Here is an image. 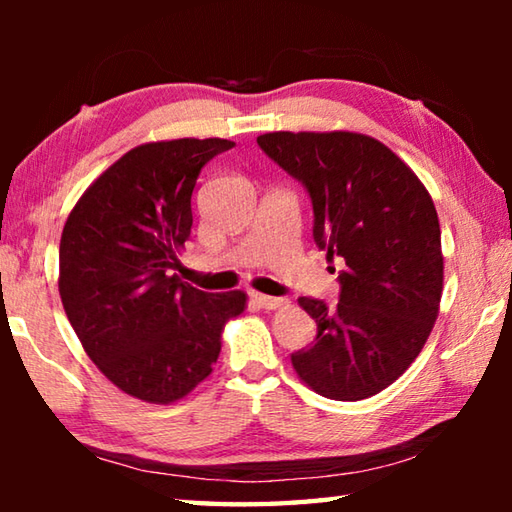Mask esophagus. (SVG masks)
I'll return each instance as SVG.
<instances>
[{
    "instance_id": "34e87169",
    "label": "esophagus",
    "mask_w": 512,
    "mask_h": 512,
    "mask_svg": "<svg viewBox=\"0 0 512 512\" xmlns=\"http://www.w3.org/2000/svg\"><path fill=\"white\" fill-rule=\"evenodd\" d=\"M250 300H253V305L262 307V309H277V307H284L289 305L284 298H273V296H264V293H250Z\"/></svg>"
}]
</instances>
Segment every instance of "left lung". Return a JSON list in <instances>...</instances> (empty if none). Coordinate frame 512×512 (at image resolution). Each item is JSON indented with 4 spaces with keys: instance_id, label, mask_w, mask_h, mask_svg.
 Wrapping results in <instances>:
<instances>
[{
    "instance_id": "1",
    "label": "left lung",
    "mask_w": 512,
    "mask_h": 512,
    "mask_svg": "<svg viewBox=\"0 0 512 512\" xmlns=\"http://www.w3.org/2000/svg\"><path fill=\"white\" fill-rule=\"evenodd\" d=\"M257 144L305 185L316 246L345 264L339 305L298 300L318 334L291 354L293 368L329 400H366L404 375L438 318L436 207L411 167L370 135L280 131L259 135Z\"/></svg>"
}]
</instances>
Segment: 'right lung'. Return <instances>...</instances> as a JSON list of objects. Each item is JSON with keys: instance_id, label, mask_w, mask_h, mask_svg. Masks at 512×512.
I'll return each mask as SVG.
<instances>
[{"instance_id": "right-lung-1", "label": "right lung", "mask_w": 512, "mask_h": 512, "mask_svg": "<svg viewBox=\"0 0 512 512\" xmlns=\"http://www.w3.org/2000/svg\"><path fill=\"white\" fill-rule=\"evenodd\" d=\"M235 142L140 144L108 167L69 212L58 291L76 336L119 391L151 404L183 400L210 375L244 291L207 293L171 275L192 235L201 169Z\"/></svg>"}]
</instances>
